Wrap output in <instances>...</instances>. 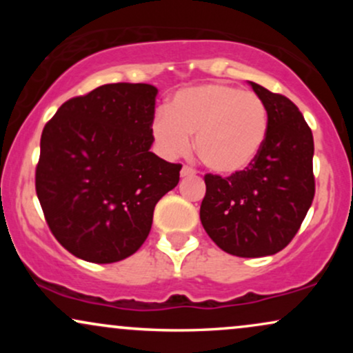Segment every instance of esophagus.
Returning <instances> with one entry per match:
<instances>
[{
    "instance_id": "1",
    "label": "esophagus",
    "mask_w": 353,
    "mask_h": 353,
    "mask_svg": "<svg viewBox=\"0 0 353 353\" xmlns=\"http://www.w3.org/2000/svg\"><path fill=\"white\" fill-rule=\"evenodd\" d=\"M181 176L182 177H189V176H196V169L189 168V165H184V168L181 169Z\"/></svg>"
}]
</instances>
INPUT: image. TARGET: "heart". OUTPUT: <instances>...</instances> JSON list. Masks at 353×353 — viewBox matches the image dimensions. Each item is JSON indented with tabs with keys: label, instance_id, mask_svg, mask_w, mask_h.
I'll list each match as a JSON object with an SVG mask.
<instances>
[{
	"label": "heart",
	"instance_id": "heart-1",
	"mask_svg": "<svg viewBox=\"0 0 353 353\" xmlns=\"http://www.w3.org/2000/svg\"><path fill=\"white\" fill-rule=\"evenodd\" d=\"M270 128L265 101L255 92L224 83H208L177 91L168 112L154 117L151 132L159 151L176 157L189 148L217 174L249 168L264 149Z\"/></svg>",
	"mask_w": 353,
	"mask_h": 353
}]
</instances>
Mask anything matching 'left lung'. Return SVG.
Masks as SVG:
<instances>
[{
    "mask_svg": "<svg viewBox=\"0 0 353 353\" xmlns=\"http://www.w3.org/2000/svg\"><path fill=\"white\" fill-rule=\"evenodd\" d=\"M250 86L269 108L265 145L244 171L205 174L201 222L224 252L264 257L289 245L314 201V136L289 98Z\"/></svg>",
    "mask_w": 353,
    "mask_h": 353,
    "instance_id": "1",
    "label": "left lung"
}]
</instances>
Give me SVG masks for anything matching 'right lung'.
Segmentation results:
<instances>
[{"mask_svg": "<svg viewBox=\"0 0 353 353\" xmlns=\"http://www.w3.org/2000/svg\"><path fill=\"white\" fill-rule=\"evenodd\" d=\"M157 89L104 84L61 106L41 134L36 194L68 252L112 264L144 244L154 208L179 182L181 164L149 151Z\"/></svg>", "mask_w": 353, "mask_h": 353, "instance_id": "right-lung-1", "label": "right lung"}]
</instances>
